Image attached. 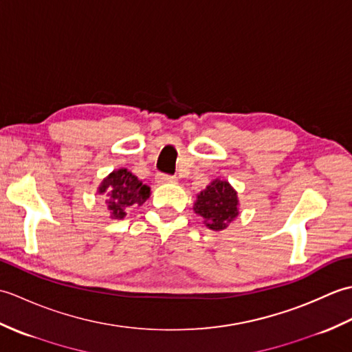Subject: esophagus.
I'll return each instance as SVG.
<instances>
[{"mask_svg":"<svg viewBox=\"0 0 352 352\" xmlns=\"http://www.w3.org/2000/svg\"><path fill=\"white\" fill-rule=\"evenodd\" d=\"M177 177L168 174H157V183H175Z\"/></svg>","mask_w":352,"mask_h":352,"instance_id":"1","label":"esophagus"}]
</instances>
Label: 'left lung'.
<instances>
[{
    "instance_id": "1",
    "label": "left lung",
    "mask_w": 352,
    "mask_h": 352,
    "mask_svg": "<svg viewBox=\"0 0 352 352\" xmlns=\"http://www.w3.org/2000/svg\"><path fill=\"white\" fill-rule=\"evenodd\" d=\"M193 210L206 219V226L214 231L227 228L239 214L236 190L227 182L214 180L199 193Z\"/></svg>"
}]
</instances>
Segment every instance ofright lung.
I'll list each match as a JSON object with an SVG mask.
<instances>
[{"instance_id": "add662e5", "label": "right lung", "mask_w": 352, "mask_h": 352, "mask_svg": "<svg viewBox=\"0 0 352 352\" xmlns=\"http://www.w3.org/2000/svg\"><path fill=\"white\" fill-rule=\"evenodd\" d=\"M100 193H106L109 210L113 219H122L125 208L130 206H142L149 197V188L138 180L136 175L126 169H118L104 178Z\"/></svg>"}]
</instances>
